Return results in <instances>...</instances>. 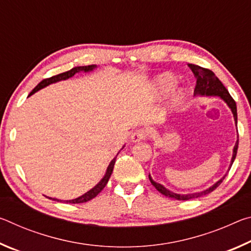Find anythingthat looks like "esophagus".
<instances>
[{"label":"esophagus","instance_id":"obj_1","mask_svg":"<svg viewBox=\"0 0 251 251\" xmlns=\"http://www.w3.org/2000/svg\"><path fill=\"white\" fill-rule=\"evenodd\" d=\"M147 136H148L147 130L143 129V128L136 129L134 133H131V135H130V141L133 143L141 142V141H143V139H145Z\"/></svg>","mask_w":251,"mask_h":251}]
</instances>
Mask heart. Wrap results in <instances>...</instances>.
Returning a JSON list of instances; mask_svg holds the SVG:
<instances>
[{
  "instance_id": "heart-1",
  "label": "heart",
  "mask_w": 251,
  "mask_h": 251,
  "mask_svg": "<svg viewBox=\"0 0 251 251\" xmlns=\"http://www.w3.org/2000/svg\"><path fill=\"white\" fill-rule=\"evenodd\" d=\"M177 83L176 78L174 77L171 74H163L160 75L158 78H156L154 86H152V94L155 97H160L165 94H167L168 92H171ZM185 99V94L182 91H178L173 96L172 100V105L174 107L176 106H179L182 100Z\"/></svg>"
}]
</instances>
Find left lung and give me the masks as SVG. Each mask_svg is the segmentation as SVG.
Segmentation results:
<instances>
[{
  "instance_id": "left-lung-1",
  "label": "left lung",
  "mask_w": 251,
  "mask_h": 251,
  "mask_svg": "<svg viewBox=\"0 0 251 251\" xmlns=\"http://www.w3.org/2000/svg\"><path fill=\"white\" fill-rule=\"evenodd\" d=\"M188 66L190 67V70L196 77L197 82H196V87H195L194 94L195 95H206V96H218L222 99L225 103L228 105V107L231 109V112L233 114V120H235V123L237 125V106H236V101L233 100L232 97L229 94V92L227 91V88L224 86L223 83L220 82L219 78L217 76L215 75V73L210 70L208 69H203V67H201L198 65L195 64H188ZM239 141V139H238ZM238 141L235 144V147H233L232 151V158H231V163L230 166H229V169L231 168V165L233 163V160L236 158L237 155V150H238ZM227 175H225L222 179H219L215 185H212L209 188L203 190V192L201 193H194V194H186V195H180V194H176L173 193L171 190H168L167 188H165L163 185L158 184L152 180V178L151 177V175H148L150 177V180L151 182V185L155 187V188L158 190L160 194L165 195L166 197H171L174 199H177V201H189V199L193 198H198L201 196H203V195H207L217 188V187L222 184L223 180L225 179V177Z\"/></svg>"
}]
</instances>
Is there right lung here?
<instances>
[{
	"label": "right lung",
	"mask_w": 251,
	"mask_h": 251,
	"mask_svg": "<svg viewBox=\"0 0 251 251\" xmlns=\"http://www.w3.org/2000/svg\"><path fill=\"white\" fill-rule=\"evenodd\" d=\"M96 67V65H88V66H77V67H74V69H72L70 71L65 72V73H61L58 75H55V76H52V77L50 78H45L42 80V82L37 85V86L34 88V90L29 93L28 96L33 95L34 93L42 90V88L48 86V85L52 84V83H56V82H59V80H64V79H67L72 77V76H74L76 73H79V72H90V71H93ZM115 160H116V157L114 158L112 161H110L108 167H107V171H106V174L105 176L101 178V180L97 184L94 188H92L91 190H88L87 193H85L84 195H82V196H79L77 198L75 199H72V201H58V199H55V198H50V199H53V201H65V202H70V203H82V202H86L88 201H91V199L95 198L97 195H99L101 190L104 189V187L106 186V184H107V181L109 179L110 175H112L113 173V169H114V165H115Z\"/></svg>",
	"instance_id": "1"
}]
</instances>
